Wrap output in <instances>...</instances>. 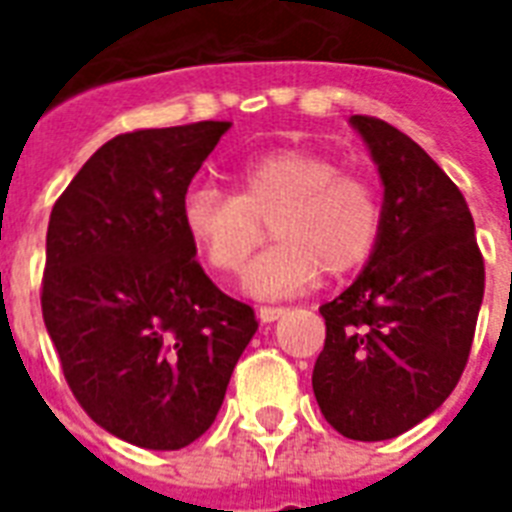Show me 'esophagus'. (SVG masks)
<instances>
[{
  "label": "esophagus",
  "mask_w": 512,
  "mask_h": 512,
  "mask_svg": "<svg viewBox=\"0 0 512 512\" xmlns=\"http://www.w3.org/2000/svg\"><path fill=\"white\" fill-rule=\"evenodd\" d=\"M284 313H287V308H281V305H276V308H273V305H260L257 316H260V321H263V324H271V321L281 319Z\"/></svg>",
  "instance_id": "34e87169"
}]
</instances>
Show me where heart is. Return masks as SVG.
<instances>
[{"label":"heart","instance_id":"1","mask_svg":"<svg viewBox=\"0 0 512 512\" xmlns=\"http://www.w3.org/2000/svg\"><path fill=\"white\" fill-rule=\"evenodd\" d=\"M233 185L236 193L215 185L185 193L183 228L212 271L241 279L273 225L279 244L249 273L257 295H292L321 271H356L380 241L385 207L377 185L327 154L284 148L252 156L233 172Z\"/></svg>","mask_w":512,"mask_h":512}]
</instances>
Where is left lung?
<instances>
[{"mask_svg":"<svg viewBox=\"0 0 512 512\" xmlns=\"http://www.w3.org/2000/svg\"><path fill=\"white\" fill-rule=\"evenodd\" d=\"M385 183L369 263L332 303L313 366L324 420L353 441L396 438L444 404L468 364L484 255L462 191L409 135L353 116Z\"/></svg>","mask_w":512,"mask_h":512,"instance_id":"obj_1","label":"left lung"}]
</instances>
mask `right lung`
I'll return each mask as SVG.
<instances>
[{
    "label": "right lung",
    "mask_w": 512,
    "mask_h": 512,
    "mask_svg": "<svg viewBox=\"0 0 512 512\" xmlns=\"http://www.w3.org/2000/svg\"><path fill=\"white\" fill-rule=\"evenodd\" d=\"M231 122L116 135L52 207L42 316L60 369L100 428L143 449L207 433L255 311L212 284L183 199Z\"/></svg>",
    "instance_id": "1"
}]
</instances>
